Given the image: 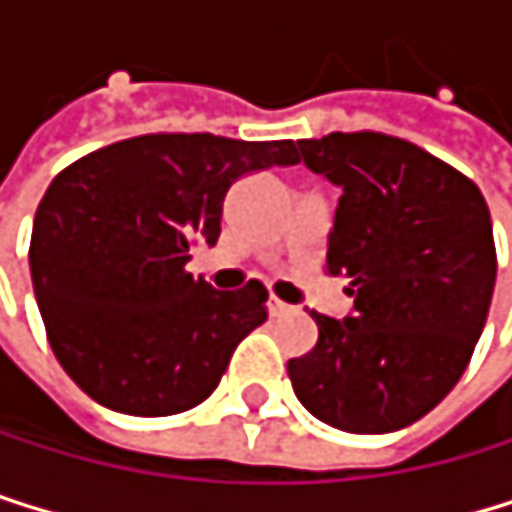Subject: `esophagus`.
Wrapping results in <instances>:
<instances>
[{
  "label": "esophagus",
  "mask_w": 512,
  "mask_h": 512,
  "mask_svg": "<svg viewBox=\"0 0 512 512\" xmlns=\"http://www.w3.org/2000/svg\"><path fill=\"white\" fill-rule=\"evenodd\" d=\"M267 310H270V316H282V313H288L291 307H288L285 301H279V298H270V301H267Z\"/></svg>",
  "instance_id": "esophagus-1"
}]
</instances>
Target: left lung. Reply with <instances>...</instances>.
Instances as JSON below:
<instances>
[{"instance_id": "8db88e82", "label": "left lung", "mask_w": 512, "mask_h": 512, "mask_svg": "<svg viewBox=\"0 0 512 512\" xmlns=\"http://www.w3.org/2000/svg\"><path fill=\"white\" fill-rule=\"evenodd\" d=\"M304 165L341 187L325 270L347 276L353 313L319 325L288 359L294 396L328 427L393 433L458 384L482 334L498 254L479 187L381 131L298 141Z\"/></svg>"}]
</instances>
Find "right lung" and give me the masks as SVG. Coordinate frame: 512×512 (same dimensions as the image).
Instances as JSON below:
<instances>
[{
	"label": "right lung",
	"mask_w": 512,
	"mask_h": 512,
	"mask_svg": "<svg viewBox=\"0 0 512 512\" xmlns=\"http://www.w3.org/2000/svg\"><path fill=\"white\" fill-rule=\"evenodd\" d=\"M294 162V141L141 134L57 174L36 208L30 273L48 344L82 393L134 418L214 393L267 319V288L193 279L190 248L218 242L233 181Z\"/></svg>",
	"instance_id": "right-lung-1"
}]
</instances>
